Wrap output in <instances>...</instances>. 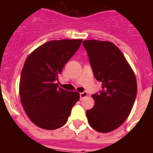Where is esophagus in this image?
Masks as SVG:
<instances>
[{
    "mask_svg": "<svg viewBox=\"0 0 153 153\" xmlns=\"http://www.w3.org/2000/svg\"><path fill=\"white\" fill-rule=\"evenodd\" d=\"M87 95H88V94H87V92H82V93H80V100H83L84 98H86Z\"/></svg>",
    "mask_w": 153,
    "mask_h": 153,
    "instance_id": "34e87169",
    "label": "esophagus"
}]
</instances>
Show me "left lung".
<instances>
[{"mask_svg": "<svg viewBox=\"0 0 153 153\" xmlns=\"http://www.w3.org/2000/svg\"><path fill=\"white\" fill-rule=\"evenodd\" d=\"M90 63L102 91L92 94L94 105L86 111L90 126L99 133L121 126L133 109L137 93L136 75L123 53L109 41L84 40Z\"/></svg>", "mask_w": 153, "mask_h": 153, "instance_id": "1", "label": "left lung"}]
</instances>
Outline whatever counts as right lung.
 <instances>
[{
  "mask_svg": "<svg viewBox=\"0 0 153 153\" xmlns=\"http://www.w3.org/2000/svg\"><path fill=\"white\" fill-rule=\"evenodd\" d=\"M82 39L51 40L25 60L19 86L20 102L32 123L47 130L64 126L79 93L58 87L59 75L81 45Z\"/></svg>",
  "mask_w": 153,
  "mask_h": 153,
  "instance_id": "1",
  "label": "right lung"
}]
</instances>
